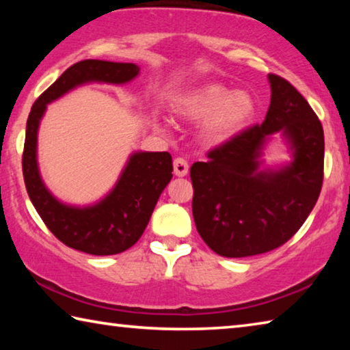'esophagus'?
Masks as SVG:
<instances>
[{
    "label": "esophagus",
    "mask_w": 350,
    "mask_h": 350,
    "mask_svg": "<svg viewBox=\"0 0 350 350\" xmlns=\"http://www.w3.org/2000/svg\"><path fill=\"white\" fill-rule=\"evenodd\" d=\"M174 174L177 177H183L188 174V162L185 161V159H182V157L174 159Z\"/></svg>",
    "instance_id": "1"
}]
</instances>
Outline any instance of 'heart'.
I'll return each mask as SVG.
<instances>
[{"label":"heart","instance_id":"obj_1","mask_svg":"<svg viewBox=\"0 0 350 350\" xmlns=\"http://www.w3.org/2000/svg\"><path fill=\"white\" fill-rule=\"evenodd\" d=\"M173 112L187 122H204L205 145H222L244 129L254 114V102L244 91L232 92L219 83L194 88L173 103Z\"/></svg>","mask_w":350,"mask_h":350}]
</instances>
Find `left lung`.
I'll return each mask as SVG.
<instances>
[{"label":"left lung","mask_w":350,"mask_h":350,"mask_svg":"<svg viewBox=\"0 0 350 350\" xmlns=\"http://www.w3.org/2000/svg\"><path fill=\"white\" fill-rule=\"evenodd\" d=\"M271 98L260 125L236 134L191 165L193 217L200 238L225 258H245L281 247L298 232L323 187L324 133L307 100L280 75L269 74ZM281 132L293 162L260 170L271 133Z\"/></svg>","instance_id":"8db88e82"}]
</instances>
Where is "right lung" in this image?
<instances>
[{"label": "right lung", "mask_w": 350, "mask_h": 350, "mask_svg": "<svg viewBox=\"0 0 350 350\" xmlns=\"http://www.w3.org/2000/svg\"><path fill=\"white\" fill-rule=\"evenodd\" d=\"M134 63L83 60L72 64L33 103L26 125L23 176L29 198L46 227L64 245L108 256L128 250L144 234L159 198L173 177L170 152H134L116 187L90 206H72L52 196L41 180L37 134L46 106L74 88L98 81L123 85L139 75Z\"/></svg>", "instance_id": "1"}]
</instances>
